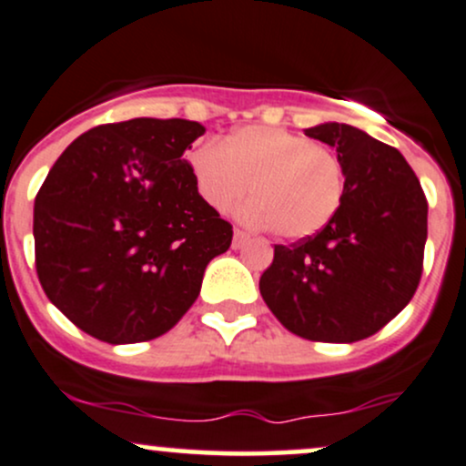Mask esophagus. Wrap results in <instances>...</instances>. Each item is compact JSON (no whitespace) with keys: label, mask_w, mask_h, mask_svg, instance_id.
I'll return each instance as SVG.
<instances>
[{"label":"esophagus","mask_w":466,"mask_h":466,"mask_svg":"<svg viewBox=\"0 0 466 466\" xmlns=\"http://www.w3.org/2000/svg\"><path fill=\"white\" fill-rule=\"evenodd\" d=\"M249 240V234L245 232V229L240 228H234V238H232V248H240V245H245Z\"/></svg>","instance_id":"obj_1"}]
</instances>
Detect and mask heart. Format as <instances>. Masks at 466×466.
I'll list each match as a JSON object with an SVG mask.
<instances>
[{
  "label": "heart",
  "mask_w": 466,
  "mask_h": 466,
  "mask_svg": "<svg viewBox=\"0 0 466 466\" xmlns=\"http://www.w3.org/2000/svg\"><path fill=\"white\" fill-rule=\"evenodd\" d=\"M197 192L226 212L249 188L240 215L282 238L319 232L344 197V166L329 148L276 127H243L221 144L203 142L188 155Z\"/></svg>",
  "instance_id": "b5f03b06"
}]
</instances>
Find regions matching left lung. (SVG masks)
Masks as SVG:
<instances>
[{"label": "left lung", "instance_id": "obj_1", "mask_svg": "<svg viewBox=\"0 0 466 466\" xmlns=\"http://www.w3.org/2000/svg\"><path fill=\"white\" fill-rule=\"evenodd\" d=\"M304 133L335 147L344 197L318 234L276 245L260 276V296L291 333L350 344L381 330L416 293L427 199L394 147L339 122Z\"/></svg>", "mask_w": 466, "mask_h": 466}]
</instances>
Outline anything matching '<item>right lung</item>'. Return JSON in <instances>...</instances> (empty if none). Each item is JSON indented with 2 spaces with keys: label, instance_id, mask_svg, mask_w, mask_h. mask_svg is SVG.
Returning <instances> with one entry per match:
<instances>
[{
  "label": "right lung",
  "instance_id": "obj_1",
  "mask_svg": "<svg viewBox=\"0 0 466 466\" xmlns=\"http://www.w3.org/2000/svg\"><path fill=\"white\" fill-rule=\"evenodd\" d=\"M199 122L133 117L63 151L35 199V265L50 302L106 344L164 335L229 249L232 226L197 192Z\"/></svg>",
  "mask_w": 466,
  "mask_h": 466
}]
</instances>
